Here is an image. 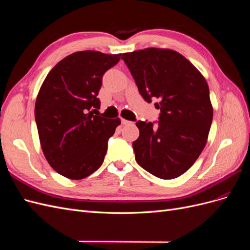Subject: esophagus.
Returning <instances> with one entry per match:
<instances>
[{
	"label": "esophagus",
	"mask_w": 250,
	"mask_h": 250,
	"mask_svg": "<svg viewBox=\"0 0 250 250\" xmlns=\"http://www.w3.org/2000/svg\"><path fill=\"white\" fill-rule=\"evenodd\" d=\"M121 122H122L123 125H128V124L131 123L130 121H127V120H125V119H121Z\"/></svg>",
	"instance_id": "1"
}]
</instances>
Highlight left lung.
<instances>
[{
    "instance_id": "obj_1",
    "label": "left lung",
    "mask_w": 250,
    "mask_h": 250,
    "mask_svg": "<svg viewBox=\"0 0 250 250\" xmlns=\"http://www.w3.org/2000/svg\"><path fill=\"white\" fill-rule=\"evenodd\" d=\"M122 59L141 96L161 110L156 123L138 121L140 137L132 143L143 169L162 179L180 176L206 146L213 121L208 85L179 53L148 48L124 53Z\"/></svg>"
}]
</instances>
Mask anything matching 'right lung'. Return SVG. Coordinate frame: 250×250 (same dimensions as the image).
Wrapping results in <instances>:
<instances>
[{"label":"right lung","instance_id":"right-lung-1","mask_svg":"<svg viewBox=\"0 0 250 250\" xmlns=\"http://www.w3.org/2000/svg\"><path fill=\"white\" fill-rule=\"evenodd\" d=\"M121 54L81 51L66 56L44 79L35 102L42 152L60 175L85 178L101 167L121 120L103 118L97 98L104 73Z\"/></svg>","mask_w":250,"mask_h":250}]
</instances>
